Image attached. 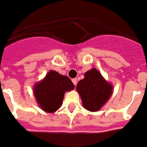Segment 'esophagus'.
Instances as JSON below:
<instances>
[{
	"mask_svg": "<svg viewBox=\"0 0 147 147\" xmlns=\"http://www.w3.org/2000/svg\"><path fill=\"white\" fill-rule=\"evenodd\" d=\"M72 82H73V83H74L75 86H76V85H77V80L76 79V78H74V79L72 80Z\"/></svg>",
	"mask_w": 147,
	"mask_h": 147,
	"instance_id": "obj_1",
	"label": "esophagus"
}]
</instances>
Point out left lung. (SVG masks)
Segmentation results:
<instances>
[{
    "label": "left lung",
    "instance_id": "8db88e82",
    "mask_svg": "<svg viewBox=\"0 0 147 147\" xmlns=\"http://www.w3.org/2000/svg\"><path fill=\"white\" fill-rule=\"evenodd\" d=\"M77 90L84 108L90 111H96L111 96L112 86L107 83L98 70L92 68L86 72L84 79L77 83Z\"/></svg>",
    "mask_w": 147,
    "mask_h": 147
}]
</instances>
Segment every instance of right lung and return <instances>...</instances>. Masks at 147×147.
Segmentation results:
<instances>
[{
    "label": "right lung",
    "instance_id": "1",
    "mask_svg": "<svg viewBox=\"0 0 147 147\" xmlns=\"http://www.w3.org/2000/svg\"><path fill=\"white\" fill-rule=\"evenodd\" d=\"M74 88V85L69 77L50 70L43 80L36 83L34 94L41 109L52 113L61 106L65 92Z\"/></svg>",
    "mask_w": 147,
    "mask_h": 147
}]
</instances>
